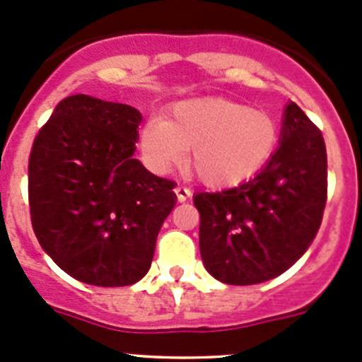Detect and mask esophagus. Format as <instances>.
<instances>
[{
  "instance_id": "obj_1",
  "label": "esophagus",
  "mask_w": 362,
  "mask_h": 362,
  "mask_svg": "<svg viewBox=\"0 0 362 362\" xmlns=\"http://www.w3.org/2000/svg\"><path fill=\"white\" fill-rule=\"evenodd\" d=\"M173 191H175V196H177L178 203H184V201H187L189 197H191V191H189L187 187H182V185H177Z\"/></svg>"
}]
</instances>
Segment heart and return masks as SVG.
I'll return each mask as SVG.
<instances>
[{
	"mask_svg": "<svg viewBox=\"0 0 362 362\" xmlns=\"http://www.w3.org/2000/svg\"><path fill=\"white\" fill-rule=\"evenodd\" d=\"M276 142V124L267 114L213 97L182 102L170 119L152 116L139 133L149 168L168 173L192 151V173L210 189L248 182L267 165Z\"/></svg>",
	"mask_w": 362,
	"mask_h": 362,
	"instance_id": "heart-1",
	"label": "heart"
}]
</instances>
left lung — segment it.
<instances>
[{
    "label": "left lung",
    "instance_id": "8db88e82",
    "mask_svg": "<svg viewBox=\"0 0 362 362\" xmlns=\"http://www.w3.org/2000/svg\"><path fill=\"white\" fill-rule=\"evenodd\" d=\"M328 196L322 133L290 102L277 151L238 187L199 192V250L215 279L248 286L277 277L314 241Z\"/></svg>",
    "mask_w": 362,
    "mask_h": 362
}]
</instances>
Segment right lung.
Segmentation results:
<instances>
[{
    "label": "right lung",
    "instance_id": "add662e5",
    "mask_svg": "<svg viewBox=\"0 0 362 362\" xmlns=\"http://www.w3.org/2000/svg\"><path fill=\"white\" fill-rule=\"evenodd\" d=\"M142 114L88 95L60 100L29 156L34 234L52 260L93 286H130L151 267L175 182L133 159Z\"/></svg>",
    "mask_w": 362,
    "mask_h": 362
}]
</instances>
